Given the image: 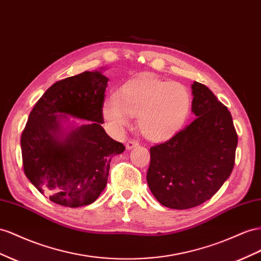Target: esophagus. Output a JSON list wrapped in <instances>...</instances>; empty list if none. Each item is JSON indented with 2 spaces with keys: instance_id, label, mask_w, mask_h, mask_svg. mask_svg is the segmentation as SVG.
I'll list each match as a JSON object with an SVG mask.
<instances>
[{
  "instance_id": "34e87169",
  "label": "esophagus",
  "mask_w": 261,
  "mask_h": 261,
  "mask_svg": "<svg viewBox=\"0 0 261 261\" xmlns=\"http://www.w3.org/2000/svg\"><path fill=\"white\" fill-rule=\"evenodd\" d=\"M138 145H139V143L136 142V140H128V142L126 143V148L129 150V149H133L134 147H137Z\"/></svg>"
}]
</instances>
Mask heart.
I'll list each match as a JSON object with an SVG mask.
<instances>
[{"label":"heart","instance_id":"b5f03b06","mask_svg":"<svg viewBox=\"0 0 261 261\" xmlns=\"http://www.w3.org/2000/svg\"><path fill=\"white\" fill-rule=\"evenodd\" d=\"M192 95L179 82L145 75L119 89L104 107V116L115 132L137 116V127L150 140H164L179 132L191 113Z\"/></svg>","mask_w":261,"mask_h":261}]
</instances>
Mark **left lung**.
Listing matches in <instances>:
<instances>
[{
  "label": "left lung",
  "mask_w": 261,
  "mask_h": 261,
  "mask_svg": "<svg viewBox=\"0 0 261 261\" xmlns=\"http://www.w3.org/2000/svg\"><path fill=\"white\" fill-rule=\"evenodd\" d=\"M192 93L196 118L150 147L148 186L159 203L174 210L210 200L235 165L238 137L228 109L202 83L192 84Z\"/></svg>",
  "instance_id": "left-lung-1"
}]
</instances>
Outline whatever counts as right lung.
I'll list each match as a JSON object with an SVG mask.
<instances>
[{
  "instance_id": "obj_1",
  "label": "right lung",
  "mask_w": 261,
  "mask_h": 261,
  "mask_svg": "<svg viewBox=\"0 0 261 261\" xmlns=\"http://www.w3.org/2000/svg\"><path fill=\"white\" fill-rule=\"evenodd\" d=\"M108 82L100 71H86L54 83L35 104L22 132L26 177L59 205L93 203L107 186L112 157L125 150L102 127ZM59 114L89 122L60 141Z\"/></svg>"
}]
</instances>
